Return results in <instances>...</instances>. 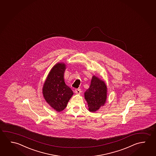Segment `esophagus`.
<instances>
[{
    "label": "esophagus",
    "instance_id": "esophagus-1",
    "mask_svg": "<svg viewBox=\"0 0 156 156\" xmlns=\"http://www.w3.org/2000/svg\"><path fill=\"white\" fill-rule=\"evenodd\" d=\"M81 92H82V91H81L80 89H76L75 90V91H74V92L76 94H80Z\"/></svg>",
    "mask_w": 156,
    "mask_h": 156
}]
</instances>
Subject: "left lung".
I'll use <instances>...</instances> for the list:
<instances>
[{
  "instance_id": "left-lung-1",
  "label": "left lung",
  "mask_w": 156,
  "mask_h": 156,
  "mask_svg": "<svg viewBox=\"0 0 156 156\" xmlns=\"http://www.w3.org/2000/svg\"><path fill=\"white\" fill-rule=\"evenodd\" d=\"M107 89L104 81L94 76L92 77L89 88L84 93L90 112H95L104 105L107 100Z\"/></svg>"
}]
</instances>
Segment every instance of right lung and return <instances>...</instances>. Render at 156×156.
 Instances as JSON below:
<instances>
[{
    "label": "right lung",
    "instance_id": "right-lung-1",
    "mask_svg": "<svg viewBox=\"0 0 156 156\" xmlns=\"http://www.w3.org/2000/svg\"><path fill=\"white\" fill-rule=\"evenodd\" d=\"M66 65L58 63L49 72L44 83L42 93L48 104L54 110L62 112L66 107L67 104L73 94L71 89L64 80V72Z\"/></svg>",
    "mask_w": 156,
    "mask_h": 156
}]
</instances>
